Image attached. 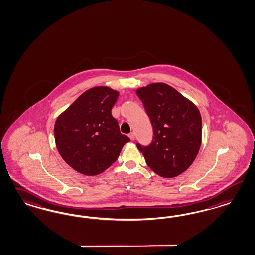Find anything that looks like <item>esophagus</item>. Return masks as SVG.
<instances>
[{"mask_svg": "<svg viewBox=\"0 0 255 255\" xmlns=\"http://www.w3.org/2000/svg\"><path fill=\"white\" fill-rule=\"evenodd\" d=\"M129 138L131 139V140H134V137H135V135H134V133L133 132H131V133H129Z\"/></svg>", "mask_w": 255, "mask_h": 255, "instance_id": "esophagus-1", "label": "esophagus"}]
</instances>
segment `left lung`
<instances>
[{"label": "left lung", "mask_w": 255, "mask_h": 255, "mask_svg": "<svg viewBox=\"0 0 255 255\" xmlns=\"http://www.w3.org/2000/svg\"><path fill=\"white\" fill-rule=\"evenodd\" d=\"M153 127L148 147L137 144L146 163L156 174L173 178L192 165L202 144V116L199 108L175 88L152 83L137 88Z\"/></svg>", "instance_id": "1"}]
</instances>
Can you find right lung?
<instances>
[{
	"label": "right lung",
	"instance_id": "obj_1",
	"mask_svg": "<svg viewBox=\"0 0 255 255\" xmlns=\"http://www.w3.org/2000/svg\"><path fill=\"white\" fill-rule=\"evenodd\" d=\"M119 91L106 86L82 93L54 123L55 145L63 160L84 175L103 173L130 139L122 134L111 109Z\"/></svg>",
	"mask_w": 255,
	"mask_h": 255
}]
</instances>
